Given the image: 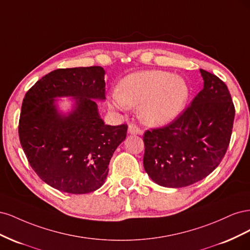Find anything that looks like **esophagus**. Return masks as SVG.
I'll list each match as a JSON object with an SVG mask.
<instances>
[{"label": "esophagus", "instance_id": "34e87169", "mask_svg": "<svg viewBox=\"0 0 250 250\" xmlns=\"http://www.w3.org/2000/svg\"><path fill=\"white\" fill-rule=\"evenodd\" d=\"M128 133H130V134H142L143 130L135 124H129V126H128Z\"/></svg>", "mask_w": 250, "mask_h": 250}]
</instances>
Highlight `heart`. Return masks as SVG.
I'll use <instances>...</instances> for the list:
<instances>
[{"instance_id": "1", "label": "heart", "mask_w": 250, "mask_h": 250, "mask_svg": "<svg viewBox=\"0 0 250 250\" xmlns=\"http://www.w3.org/2000/svg\"><path fill=\"white\" fill-rule=\"evenodd\" d=\"M190 99L187 81L170 72L143 71L128 75L120 88H113L109 106L127 109L139 107L144 122L151 126H165L176 120Z\"/></svg>"}]
</instances>
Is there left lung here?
<instances>
[{
  "label": "left lung",
  "mask_w": 250,
  "mask_h": 250,
  "mask_svg": "<svg viewBox=\"0 0 250 250\" xmlns=\"http://www.w3.org/2000/svg\"><path fill=\"white\" fill-rule=\"evenodd\" d=\"M203 88L173 122L144 133V168L157 185L191 186L206 178L229 145L234 105L225 83L200 69Z\"/></svg>",
  "instance_id": "8db88e82"
}]
</instances>
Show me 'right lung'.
<instances>
[{
    "label": "right lung",
    "mask_w": 250,
    "mask_h": 250,
    "mask_svg": "<svg viewBox=\"0 0 250 250\" xmlns=\"http://www.w3.org/2000/svg\"><path fill=\"white\" fill-rule=\"evenodd\" d=\"M101 66L53 71L37 81L21 104L19 135L34 172L62 192L98 190L108 174L110 158L126 139L127 124L106 125L96 99H105ZM56 96H74V109L59 114Z\"/></svg>",
    "instance_id": "right-lung-1"
}]
</instances>
